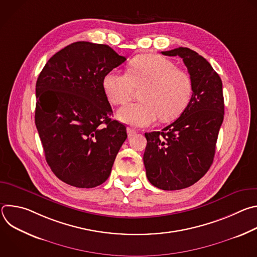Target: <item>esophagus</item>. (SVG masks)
I'll use <instances>...</instances> for the list:
<instances>
[{"mask_svg": "<svg viewBox=\"0 0 257 257\" xmlns=\"http://www.w3.org/2000/svg\"><path fill=\"white\" fill-rule=\"evenodd\" d=\"M127 133H128V136L130 137V136H133L134 134H136V130H134V129L131 128V127H128V128H127Z\"/></svg>", "mask_w": 257, "mask_h": 257, "instance_id": "obj_1", "label": "esophagus"}]
</instances>
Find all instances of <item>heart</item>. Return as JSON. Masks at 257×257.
I'll return each mask as SVG.
<instances>
[{
	"instance_id": "obj_1",
	"label": "heart",
	"mask_w": 257,
	"mask_h": 257,
	"mask_svg": "<svg viewBox=\"0 0 257 257\" xmlns=\"http://www.w3.org/2000/svg\"><path fill=\"white\" fill-rule=\"evenodd\" d=\"M142 88L140 102H129L119 108L122 122L146 127L158 118L171 121L187 106L192 84L190 77L169 59L160 55H141L129 63L128 72L111 70L102 78V88L108 100L121 104L132 95L134 88Z\"/></svg>"
}]
</instances>
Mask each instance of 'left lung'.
<instances>
[{
	"label": "left lung",
	"instance_id": "left-lung-1",
	"mask_svg": "<svg viewBox=\"0 0 257 257\" xmlns=\"http://www.w3.org/2000/svg\"><path fill=\"white\" fill-rule=\"evenodd\" d=\"M162 54L183 59L190 75L192 95L174 123L162 131L145 133L148 144L143 163L154 186L180 190L201 179L212 164L224 120L223 83L211 65L188 48Z\"/></svg>",
	"mask_w": 257,
	"mask_h": 257
}]
</instances>
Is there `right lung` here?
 <instances>
[{"label": "right lung", "instance_id": "add662e5", "mask_svg": "<svg viewBox=\"0 0 257 257\" xmlns=\"http://www.w3.org/2000/svg\"><path fill=\"white\" fill-rule=\"evenodd\" d=\"M125 61L106 45L77 42L56 53L41 72L35 126L48 165L66 184L93 188L111 174L127 132L111 119L102 78Z\"/></svg>", "mask_w": 257, "mask_h": 257}]
</instances>
